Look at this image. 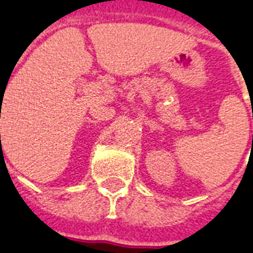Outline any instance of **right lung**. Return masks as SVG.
<instances>
[{
    "label": "right lung",
    "mask_w": 253,
    "mask_h": 253,
    "mask_svg": "<svg viewBox=\"0 0 253 253\" xmlns=\"http://www.w3.org/2000/svg\"><path fill=\"white\" fill-rule=\"evenodd\" d=\"M0 137H1V135H0ZM0 141H1V139H0Z\"/></svg>",
    "instance_id": "1"
}]
</instances>
